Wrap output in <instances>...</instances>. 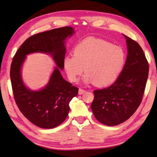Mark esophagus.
<instances>
[{"instance_id": "esophagus-1", "label": "esophagus", "mask_w": 157, "mask_h": 157, "mask_svg": "<svg viewBox=\"0 0 157 157\" xmlns=\"http://www.w3.org/2000/svg\"><path fill=\"white\" fill-rule=\"evenodd\" d=\"M85 90L84 89H79V94L81 95V94H83L84 93H85Z\"/></svg>"}]
</instances>
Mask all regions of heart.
<instances>
[{"instance_id": "b5f03b06", "label": "heart", "mask_w": 157, "mask_h": 157, "mask_svg": "<svg viewBox=\"0 0 157 157\" xmlns=\"http://www.w3.org/2000/svg\"><path fill=\"white\" fill-rule=\"evenodd\" d=\"M125 60V52L121 47L103 39L88 37L76 45L73 55L64 57L63 66L71 81L78 80L84 68L85 83L104 87L116 81Z\"/></svg>"}]
</instances>
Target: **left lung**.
<instances>
[{
    "mask_svg": "<svg viewBox=\"0 0 157 157\" xmlns=\"http://www.w3.org/2000/svg\"><path fill=\"white\" fill-rule=\"evenodd\" d=\"M128 50L121 75L110 86L95 90L91 109L95 118L107 126H115L131 117L142 101L149 64L140 45L124 35Z\"/></svg>",
    "mask_w": 157,
    "mask_h": 157,
    "instance_id": "obj_1",
    "label": "left lung"
}]
</instances>
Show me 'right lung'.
<instances>
[{
  "label": "right lung",
  "mask_w": 157,
  "mask_h": 157,
  "mask_svg": "<svg viewBox=\"0 0 157 157\" xmlns=\"http://www.w3.org/2000/svg\"><path fill=\"white\" fill-rule=\"evenodd\" d=\"M75 33L72 27H63L43 32L29 37L13 57L10 79L14 98L21 112L31 123L41 128L59 126L67 117L69 102L78 94V88L62 78L66 54L65 40ZM33 52L52 55L57 67L49 82L40 91H31L23 84L20 69L26 55Z\"/></svg>",
  "instance_id": "obj_1"
}]
</instances>
